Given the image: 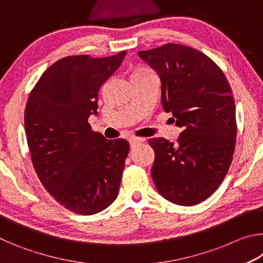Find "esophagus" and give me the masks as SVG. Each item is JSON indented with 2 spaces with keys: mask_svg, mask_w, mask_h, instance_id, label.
<instances>
[{
  "mask_svg": "<svg viewBox=\"0 0 263 263\" xmlns=\"http://www.w3.org/2000/svg\"><path fill=\"white\" fill-rule=\"evenodd\" d=\"M145 139H142V138H131L130 139V145H131V148L136 147L138 144H140V142L144 141Z\"/></svg>",
  "mask_w": 263,
  "mask_h": 263,
  "instance_id": "esophagus-1",
  "label": "esophagus"
}]
</instances>
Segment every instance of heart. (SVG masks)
I'll use <instances>...</instances> for the list:
<instances>
[{
  "label": "heart",
  "mask_w": 263,
  "mask_h": 263,
  "mask_svg": "<svg viewBox=\"0 0 263 263\" xmlns=\"http://www.w3.org/2000/svg\"><path fill=\"white\" fill-rule=\"evenodd\" d=\"M146 73H149L147 70H139V72H137L136 74H146Z\"/></svg>",
  "instance_id": "b5f03b06"
}]
</instances>
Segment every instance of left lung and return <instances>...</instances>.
I'll return each mask as SVG.
<instances>
[{
  "label": "left lung",
  "mask_w": 263,
  "mask_h": 263,
  "mask_svg": "<svg viewBox=\"0 0 263 263\" xmlns=\"http://www.w3.org/2000/svg\"><path fill=\"white\" fill-rule=\"evenodd\" d=\"M138 54L161 79V102L182 127L177 144L152 138L154 184L169 202L190 206L205 201L232 162L237 119L230 83L204 53L168 43Z\"/></svg>",
  "instance_id": "8db88e82"
}]
</instances>
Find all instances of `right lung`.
Instances as JSON below:
<instances>
[{"instance_id": "1", "label": "right lung", "mask_w": 263, "mask_h": 263, "mask_svg": "<svg viewBox=\"0 0 263 263\" xmlns=\"http://www.w3.org/2000/svg\"><path fill=\"white\" fill-rule=\"evenodd\" d=\"M126 51L105 58L69 55L51 65L34 84L24 126L31 161L44 188L67 210L94 215L118 195L130 144L92 130L99 92Z\"/></svg>"}]
</instances>
